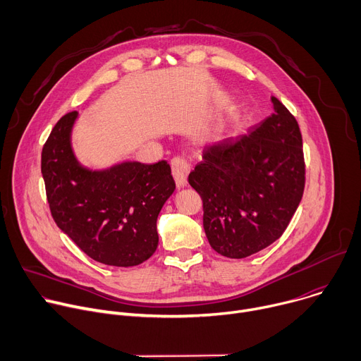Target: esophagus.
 Returning a JSON list of instances; mask_svg holds the SVG:
<instances>
[{
	"mask_svg": "<svg viewBox=\"0 0 361 361\" xmlns=\"http://www.w3.org/2000/svg\"><path fill=\"white\" fill-rule=\"evenodd\" d=\"M171 171H173V177L176 180L177 187L183 188L187 184V176L190 173V164L181 157H174L171 160Z\"/></svg>",
	"mask_w": 361,
	"mask_h": 361,
	"instance_id": "obj_1",
	"label": "esophagus"
}]
</instances>
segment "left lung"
Here are the masks:
<instances>
[{"mask_svg":"<svg viewBox=\"0 0 361 361\" xmlns=\"http://www.w3.org/2000/svg\"><path fill=\"white\" fill-rule=\"evenodd\" d=\"M274 113L245 134L205 145L188 176L202 200L210 245L244 259L281 237L302 197V138L294 116L276 97Z\"/></svg>","mask_w":361,"mask_h":361,"instance_id":"left-lung-1","label":"left lung"}]
</instances>
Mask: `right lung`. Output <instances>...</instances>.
<instances>
[{"label": "right lung", "instance_id": "add662e5", "mask_svg": "<svg viewBox=\"0 0 361 361\" xmlns=\"http://www.w3.org/2000/svg\"><path fill=\"white\" fill-rule=\"evenodd\" d=\"M78 113L54 126L41 154V173L51 214L92 260L133 267L157 250V217L176 190L167 161H123L104 170L84 167L71 133Z\"/></svg>", "mask_w": 361, "mask_h": 361}]
</instances>
